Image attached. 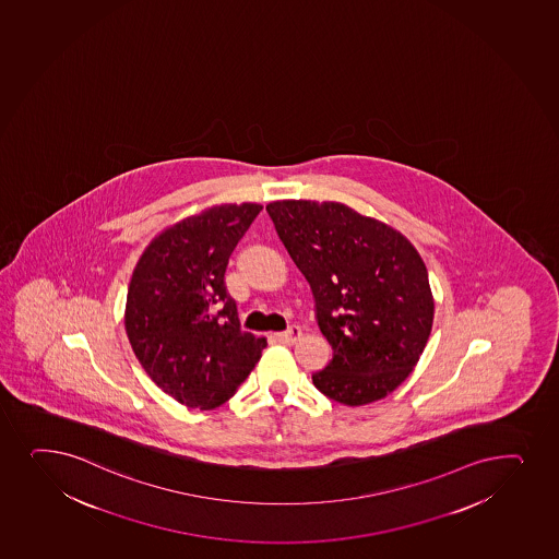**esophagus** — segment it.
Masks as SVG:
<instances>
[{"label": "esophagus", "mask_w": 559, "mask_h": 559, "mask_svg": "<svg viewBox=\"0 0 559 559\" xmlns=\"http://www.w3.org/2000/svg\"><path fill=\"white\" fill-rule=\"evenodd\" d=\"M301 326H289L288 331H284V333H276L275 340L278 342H286V344H294L295 340L301 338Z\"/></svg>", "instance_id": "obj_1"}]
</instances>
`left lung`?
<instances>
[{"instance_id":"8db88e82","label":"left lung","mask_w":559,"mask_h":559,"mask_svg":"<svg viewBox=\"0 0 559 559\" xmlns=\"http://www.w3.org/2000/svg\"><path fill=\"white\" fill-rule=\"evenodd\" d=\"M267 214L307 278L333 360L312 376L349 407L394 392L414 370L433 326L426 264L395 228L342 202L275 201Z\"/></svg>"}]
</instances>
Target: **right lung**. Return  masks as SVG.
Segmentation results:
<instances>
[{"instance_id": "1", "label": "right lung", "mask_w": 559, "mask_h": 559, "mask_svg": "<svg viewBox=\"0 0 559 559\" xmlns=\"http://www.w3.org/2000/svg\"><path fill=\"white\" fill-rule=\"evenodd\" d=\"M254 202L189 215L152 239L133 270L124 326L152 381L186 407H219L267 342L239 329L225 286L228 258L257 219Z\"/></svg>"}]
</instances>
